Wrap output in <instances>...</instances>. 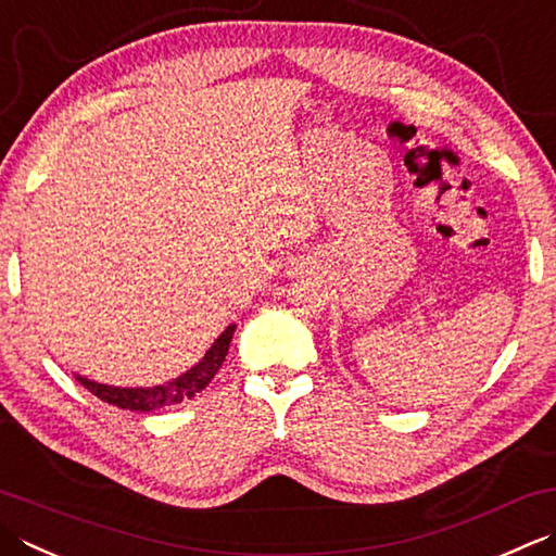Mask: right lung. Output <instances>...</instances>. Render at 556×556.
Wrapping results in <instances>:
<instances>
[{"label": "right lung", "instance_id": "add662e5", "mask_svg": "<svg viewBox=\"0 0 556 556\" xmlns=\"http://www.w3.org/2000/svg\"><path fill=\"white\" fill-rule=\"evenodd\" d=\"M236 332V325H228V328L216 337V342L210 346V352L204 354L200 364H194L190 371L182 376L168 380L163 386H151V388H117V386H103L89 380L84 376H76V380L91 390L96 397L119 409H132V412H154L161 407L180 405V402L190 400L212 383V378L219 371L224 358L228 354V344H231V337Z\"/></svg>", "mask_w": 556, "mask_h": 556}]
</instances>
